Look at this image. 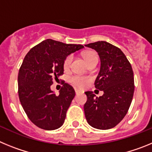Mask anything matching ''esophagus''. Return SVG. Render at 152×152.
Returning a JSON list of instances; mask_svg holds the SVG:
<instances>
[{"mask_svg": "<svg viewBox=\"0 0 152 152\" xmlns=\"http://www.w3.org/2000/svg\"><path fill=\"white\" fill-rule=\"evenodd\" d=\"M81 93H82V92H81L80 91H79V90H77V89L75 90V94H76L77 95L79 94H81Z\"/></svg>", "mask_w": 152, "mask_h": 152, "instance_id": "34e87169", "label": "esophagus"}]
</instances>
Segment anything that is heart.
Listing matches in <instances>:
<instances>
[{
	"instance_id": "obj_1",
	"label": "heart",
	"mask_w": 152,
	"mask_h": 152,
	"mask_svg": "<svg viewBox=\"0 0 152 152\" xmlns=\"http://www.w3.org/2000/svg\"><path fill=\"white\" fill-rule=\"evenodd\" d=\"M84 58L85 59L86 62L90 63L91 61H94L95 59H98V56L96 52H92V51H88L86 52L84 54ZM72 60H73V56L70 55L65 58L64 61V68L65 70L68 69L72 64ZM70 81L72 82V84L79 88H82L85 86L86 83L88 81V79L85 77H80V76H73L70 78Z\"/></svg>"
}]
</instances>
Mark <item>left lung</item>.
Masks as SVG:
<instances>
[{"label": "left lung", "instance_id": "obj_1", "mask_svg": "<svg viewBox=\"0 0 152 152\" xmlns=\"http://www.w3.org/2000/svg\"><path fill=\"white\" fill-rule=\"evenodd\" d=\"M94 49L100 59V69L95 88L103 91L96 96L87 91L84 104L88 124L98 129H112L121 122L129 110L133 97L134 75L131 64L121 49L105 41L85 45Z\"/></svg>", "mask_w": 152, "mask_h": 152}]
</instances>
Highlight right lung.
<instances>
[{
	"instance_id": "add662e5",
	"label": "right lung",
	"mask_w": 152,
	"mask_h": 152,
	"mask_svg": "<svg viewBox=\"0 0 152 152\" xmlns=\"http://www.w3.org/2000/svg\"><path fill=\"white\" fill-rule=\"evenodd\" d=\"M83 48L48 39L32 48L24 58L18 74L19 98L28 118L39 128L55 130L64 123L75 90L63 83L56 95L51 85L63 75L67 56Z\"/></svg>"
}]
</instances>
